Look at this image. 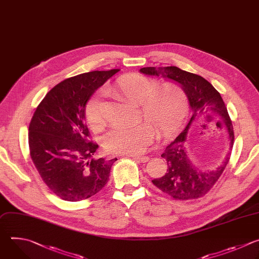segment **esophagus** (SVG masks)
I'll use <instances>...</instances> for the list:
<instances>
[{"instance_id": "1", "label": "esophagus", "mask_w": 259, "mask_h": 259, "mask_svg": "<svg viewBox=\"0 0 259 259\" xmlns=\"http://www.w3.org/2000/svg\"><path fill=\"white\" fill-rule=\"evenodd\" d=\"M131 157H132L134 160H136V161H138V162H142V163L149 161V157H147V156H131Z\"/></svg>"}]
</instances>
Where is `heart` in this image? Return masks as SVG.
<instances>
[{
  "mask_svg": "<svg viewBox=\"0 0 259 259\" xmlns=\"http://www.w3.org/2000/svg\"><path fill=\"white\" fill-rule=\"evenodd\" d=\"M156 80L141 74H127L115 82L113 91L127 101L140 105L142 121L133 125H117L104 138V148L111 154L136 155L144 153L155 138V131L167 137L178 132L187 115L188 97L179 84L157 88ZM85 116L94 130H101L107 121L104 94L90 100Z\"/></svg>",
  "mask_w": 259,
  "mask_h": 259,
  "instance_id": "1",
  "label": "heart"
}]
</instances>
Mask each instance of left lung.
Returning <instances> with one entry per match:
<instances>
[{
  "label": "left lung",
  "mask_w": 259,
  "mask_h": 259,
  "mask_svg": "<svg viewBox=\"0 0 259 259\" xmlns=\"http://www.w3.org/2000/svg\"><path fill=\"white\" fill-rule=\"evenodd\" d=\"M141 73L161 76L179 83L186 92L193 115L186 128L166 146L161 157L166 160L167 172L152 183L163 193L177 200H192L204 196L218 182L229 163L234 144V130L225 102L214 87L200 75L191 73L177 66L144 67ZM214 113L225 120L229 134L230 151L222 164L213 171L202 172L188 159L184 148L186 134L190 124L200 117Z\"/></svg>",
  "instance_id": "8db88e82"
}]
</instances>
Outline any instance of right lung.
Returning <instances> with one entry per match:
<instances>
[{
  "label": "right lung",
  "mask_w": 259,
  "mask_h": 259,
  "mask_svg": "<svg viewBox=\"0 0 259 259\" xmlns=\"http://www.w3.org/2000/svg\"><path fill=\"white\" fill-rule=\"evenodd\" d=\"M119 69L91 71L64 79L36 107L28 127L30 157L49 189L76 202L100 192L117 160L95 159L98 145L90 140L85 105L95 91Z\"/></svg>",
  "instance_id": "add662e5"
}]
</instances>
